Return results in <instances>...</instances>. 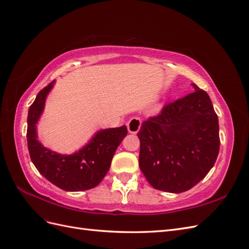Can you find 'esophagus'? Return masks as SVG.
Returning <instances> with one entry per match:
<instances>
[{"label":"esophagus","instance_id":"34e87169","mask_svg":"<svg viewBox=\"0 0 249 249\" xmlns=\"http://www.w3.org/2000/svg\"><path fill=\"white\" fill-rule=\"evenodd\" d=\"M126 126H127V130H129L130 133L136 134L140 130V126H141V120H140V118L139 117H133V118H131L129 122H127Z\"/></svg>","mask_w":249,"mask_h":249}]
</instances>
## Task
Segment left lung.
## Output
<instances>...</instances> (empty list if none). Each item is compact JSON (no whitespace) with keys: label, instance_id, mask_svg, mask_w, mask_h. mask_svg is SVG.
Instances as JSON below:
<instances>
[{"label":"left lung","instance_id":"1","mask_svg":"<svg viewBox=\"0 0 249 249\" xmlns=\"http://www.w3.org/2000/svg\"><path fill=\"white\" fill-rule=\"evenodd\" d=\"M167 103L158 115L143 122L139 167L155 189L182 193L214 166L219 153L218 117L205 90Z\"/></svg>","mask_w":249,"mask_h":249}]
</instances>
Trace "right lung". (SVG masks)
Listing matches in <instances>:
<instances>
[{"mask_svg":"<svg viewBox=\"0 0 249 249\" xmlns=\"http://www.w3.org/2000/svg\"><path fill=\"white\" fill-rule=\"evenodd\" d=\"M55 81L41 89L28 112L27 141L30 158L41 175L65 191H85L99 185L107 175L112 158L126 136L125 125L97 132L88 144L72 155H60L37 139L36 124Z\"/></svg>","mask_w":249,"mask_h":249,"instance_id":"obj_1","label":"right lung"}]
</instances>
